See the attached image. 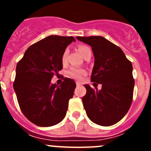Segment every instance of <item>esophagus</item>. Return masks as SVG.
Listing matches in <instances>:
<instances>
[{
    "label": "esophagus",
    "mask_w": 151,
    "mask_h": 151,
    "mask_svg": "<svg viewBox=\"0 0 151 151\" xmlns=\"http://www.w3.org/2000/svg\"><path fill=\"white\" fill-rule=\"evenodd\" d=\"M76 85H77V86H79V85H81V83H80V82H76Z\"/></svg>",
    "instance_id": "1"
}]
</instances>
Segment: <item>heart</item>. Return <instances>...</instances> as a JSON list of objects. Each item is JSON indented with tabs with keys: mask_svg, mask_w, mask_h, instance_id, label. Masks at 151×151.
Wrapping results in <instances>:
<instances>
[{
	"mask_svg": "<svg viewBox=\"0 0 151 151\" xmlns=\"http://www.w3.org/2000/svg\"><path fill=\"white\" fill-rule=\"evenodd\" d=\"M78 51L80 52V54H82L83 56V57H85L86 54L88 53V52L91 51V48L89 47L87 45H79L78 47ZM66 54H67V52L64 51L63 54L62 56V61L64 62V61L66 60ZM85 73V72L84 71L83 69H75V68H73L69 71V75L71 77L74 78H76V79H80V78H82V76H83L84 74Z\"/></svg>",
	"mask_w": 151,
	"mask_h": 151,
	"instance_id": "obj_1",
	"label": "heart"
}]
</instances>
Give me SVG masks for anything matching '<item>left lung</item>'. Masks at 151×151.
I'll return each mask as SVG.
<instances>
[{
    "mask_svg": "<svg viewBox=\"0 0 151 151\" xmlns=\"http://www.w3.org/2000/svg\"><path fill=\"white\" fill-rule=\"evenodd\" d=\"M76 38L91 47L94 64L91 79L102 85L100 91L84 85L87 91L82 102L86 114L97 125H114L125 116L132 102V64L120 47L104 37L79 36Z\"/></svg>",
    "mask_w": 151,
    "mask_h": 151,
    "instance_id": "obj_1",
    "label": "left lung"
}]
</instances>
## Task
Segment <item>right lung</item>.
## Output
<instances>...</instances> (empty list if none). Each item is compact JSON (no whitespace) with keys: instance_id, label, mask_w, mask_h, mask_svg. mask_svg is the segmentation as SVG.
Masks as SVG:
<instances>
[{"instance_id":"obj_1","label":"right lung","mask_w":151,"mask_h":151,"mask_svg":"<svg viewBox=\"0 0 151 151\" xmlns=\"http://www.w3.org/2000/svg\"><path fill=\"white\" fill-rule=\"evenodd\" d=\"M73 37L50 35L30 46L16 68L13 88L24 116L38 126L57 125L66 116L76 84L65 78L51 84L63 69L62 56Z\"/></svg>"}]
</instances>
